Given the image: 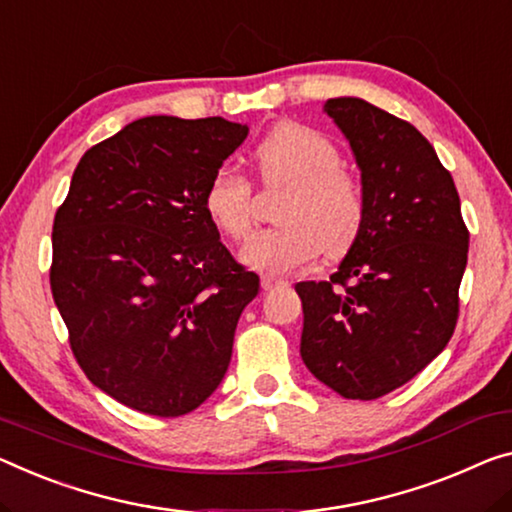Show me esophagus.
I'll use <instances>...</instances> for the list:
<instances>
[{"instance_id": "esophagus-1", "label": "esophagus", "mask_w": 512, "mask_h": 512, "mask_svg": "<svg viewBox=\"0 0 512 512\" xmlns=\"http://www.w3.org/2000/svg\"><path fill=\"white\" fill-rule=\"evenodd\" d=\"M283 279H274V277H263L261 279V286H263V290H272V288H277V286H283Z\"/></svg>"}]
</instances>
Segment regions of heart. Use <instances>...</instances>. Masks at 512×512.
I'll return each instance as SVG.
<instances>
[{
  "label": "heart",
  "instance_id": "obj_1",
  "mask_svg": "<svg viewBox=\"0 0 512 512\" xmlns=\"http://www.w3.org/2000/svg\"><path fill=\"white\" fill-rule=\"evenodd\" d=\"M258 178L267 190H286L281 226L256 233L242 247V261L265 274H288L320 251L343 256L364 224L366 196L355 171L341 164L332 139L302 123H279L254 148ZM212 222L231 240L254 226V187L233 169H219L206 190Z\"/></svg>",
  "mask_w": 512,
  "mask_h": 512
}]
</instances>
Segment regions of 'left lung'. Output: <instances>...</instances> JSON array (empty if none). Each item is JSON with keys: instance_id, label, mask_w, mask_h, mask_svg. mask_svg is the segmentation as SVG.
Returning <instances> with one entry per match:
<instances>
[{"instance_id": "obj_1", "label": "left lung", "mask_w": 512, "mask_h": 512, "mask_svg": "<svg viewBox=\"0 0 512 512\" xmlns=\"http://www.w3.org/2000/svg\"><path fill=\"white\" fill-rule=\"evenodd\" d=\"M350 141L366 212L329 281H300V355L338 396L375 400L403 387L451 341L469 231L460 196L412 123L361 98L325 102Z\"/></svg>"}]
</instances>
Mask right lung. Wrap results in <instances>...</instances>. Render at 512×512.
Instances as JSON below:
<instances>
[{"label": "right lung", "instance_id": "1", "mask_svg": "<svg viewBox=\"0 0 512 512\" xmlns=\"http://www.w3.org/2000/svg\"><path fill=\"white\" fill-rule=\"evenodd\" d=\"M249 128L146 116L82 155L52 226L50 288L84 375L151 416L219 387L258 274L219 240L206 190Z\"/></svg>", "mask_w": 512, "mask_h": 512}]
</instances>
